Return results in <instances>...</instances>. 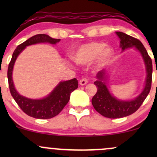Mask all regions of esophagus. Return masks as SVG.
Masks as SVG:
<instances>
[{"label":"esophagus","mask_w":157,"mask_h":157,"mask_svg":"<svg viewBox=\"0 0 157 157\" xmlns=\"http://www.w3.org/2000/svg\"><path fill=\"white\" fill-rule=\"evenodd\" d=\"M88 83V80L86 78H82L80 80V84L81 86H85Z\"/></svg>","instance_id":"obj_1"}]
</instances>
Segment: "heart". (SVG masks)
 <instances>
[{
	"label": "heart",
	"mask_w": 157,
	"mask_h": 157,
	"mask_svg": "<svg viewBox=\"0 0 157 157\" xmlns=\"http://www.w3.org/2000/svg\"><path fill=\"white\" fill-rule=\"evenodd\" d=\"M113 50L102 42L93 41L80 46L74 52L73 60L80 65H86L94 60L98 67L105 66L111 60Z\"/></svg>",
	"instance_id": "heart-1"
}]
</instances>
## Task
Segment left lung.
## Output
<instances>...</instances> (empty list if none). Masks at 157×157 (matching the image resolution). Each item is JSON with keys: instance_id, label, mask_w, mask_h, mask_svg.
Listing matches in <instances>:
<instances>
[{"instance_id": "obj_1", "label": "left lung", "mask_w": 157, "mask_h": 157, "mask_svg": "<svg viewBox=\"0 0 157 157\" xmlns=\"http://www.w3.org/2000/svg\"><path fill=\"white\" fill-rule=\"evenodd\" d=\"M116 34L120 39V46L122 50L128 48L136 47L141 53L146 67L147 77L145 88L142 92L134 100L122 101L115 98L109 92L105 82H104L105 78V70H102L97 73V80L94 82L97 91L91 100V103L97 112L105 117L111 119L127 117L137 111L150 92L153 71L152 60L141 41L123 32H117Z\"/></svg>"}]
</instances>
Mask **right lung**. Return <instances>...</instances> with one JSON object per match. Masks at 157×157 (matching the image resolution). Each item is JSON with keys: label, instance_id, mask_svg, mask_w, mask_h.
<instances>
[{"label": "right lung", "instance_id": "obj_1", "mask_svg": "<svg viewBox=\"0 0 157 157\" xmlns=\"http://www.w3.org/2000/svg\"><path fill=\"white\" fill-rule=\"evenodd\" d=\"M60 39L52 38L45 34H39L29 38L20 44L13 52L12 60L9 64L7 77L10 93L21 110L29 116L36 119H50L59 114L69 101L70 94L78 87V81L76 78L60 82L48 96L40 100H32L21 96L17 92L12 81V70L15 62L19 54L26 47L39 43H49L56 44Z\"/></svg>", "mask_w": 157, "mask_h": 157}]
</instances>
